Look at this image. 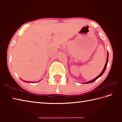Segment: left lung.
I'll return each instance as SVG.
<instances>
[{
	"instance_id": "left-lung-1",
	"label": "left lung",
	"mask_w": 122,
	"mask_h": 122,
	"mask_svg": "<svg viewBox=\"0 0 122 122\" xmlns=\"http://www.w3.org/2000/svg\"><path fill=\"white\" fill-rule=\"evenodd\" d=\"M108 51H107V59H106V64H105V66H104V69H103V70L101 72V73L99 74V75L97 76V77H96L95 78H94V79H93V80H92V81H87V82H86V83H84L85 84H88V83H93V82H94V81H95L97 79V78H98L99 77H101L102 75H103V73H104V71H105V69H106V67H107V63H108Z\"/></svg>"
}]
</instances>
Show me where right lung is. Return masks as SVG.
<instances>
[{"instance_id": "1", "label": "right lung", "mask_w": 122, "mask_h": 122, "mask_svg": "<svg viewBox=\"0 0 122 122\" xmlns=\"http://www.w3.org/2000/svg\"><path fill=\"white\" fill-rule=\"evenodd\" d=\"M23 81L26 82V83H30V82L31 83V81ZM37 82H38V81H37ZM32 83H35V82H32Z\"/></svg>"}]
</instances>
